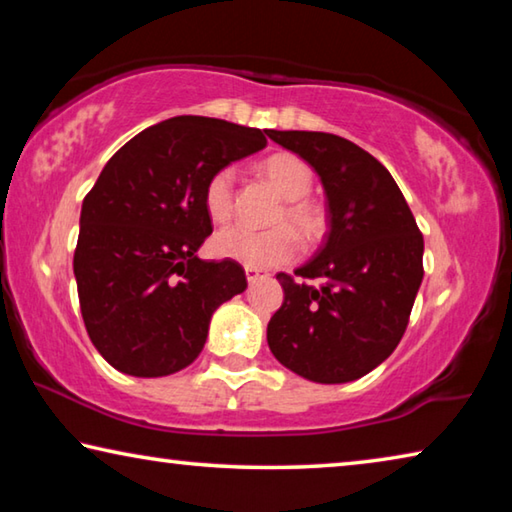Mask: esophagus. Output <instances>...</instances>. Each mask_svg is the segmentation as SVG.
Instances as JSON below:
<instances>
[{
  "label": "esophagus",
  "instance_id": "obj_1",
  "mask_svg": "<svg viewBox=\"0 0 512 512\" xmlns=\"http://www.w3.org/2000/svg\"><path fill=\"white\" fill-rule=\"evenodd\" d=\"M246 277H248V282H255V280H259V277H266V273L262 271V268L246 266Z\"/></svg>",
  "mask_w": 512,
  "mask_h": 512
}]
</instances>
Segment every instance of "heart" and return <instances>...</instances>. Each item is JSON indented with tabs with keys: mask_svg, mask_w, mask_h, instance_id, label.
I'll return each mask as SVG.
<instances>
[{
	"mask_svg": "<svg viewBox=\"0 0 512 512\" xmlns=\"http://www.w3.org/2000/svg\"><path fill=\"white\" fill-rule=\"evenodd\" d=\"M277 192L284 196V205L277 210L271 230H253L246 225H232L214 237V253L232 262L268 268L289 262L296 257L300 241L295 231L307 241H318L327 232L329 216L325 205L311 198L314 173L309 164L293 153H273L259 164ZM203 205L214 223H228L237 210L235 171L232 167L216 169L203 187ZM293 227L297 229L292 230Z\"/></svg>",
	"mask_w": 512,
	"mask_h": 512,
	"instance_id": "b5f03b06",
	"label": "heart"
}]
</instances>
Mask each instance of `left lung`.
Instances as JSON below:
<instances>
[{
    "instance_id": "left-lung-1",
    "label": "left lung",
    "mask_w": 512,
    "mask_h": 512,
    "mask_svg": "<svg viewBox=\"0 0 512 512\" xmlns=\"http://www.w3.org/2000/svg\"><path fill=\"white\" fill-rule=\"evenodd\" d=\"M268 137L316 169L329 212L316 257L293 275L277 273L284 302L268 323V348L318 384L359 379L391 357L406 332L424 275L422 232L391 173L361 146L316 131Z\"/></svg>"
}]
</instances>
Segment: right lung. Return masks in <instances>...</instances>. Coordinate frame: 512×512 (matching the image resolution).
Here are the masks:
<instances>
[{"label": "right lung", "mask_w": 512, "mask_h": 512, "mask_svg": "<svg viewBox=\"0 0 512 512\" xmlns=\"http://www.w3.org/2000/svg\"><path fill=\"white\" fill-rule=\"evenodd\" d=\"M271 131L173 117L112 155L83 198L74 275L85 329L112 368L164 377L201 354L214 309L246 289L239 262H205L203 187Z\"/></svg>", "instance_id": "obj_1"}]
</instances>
